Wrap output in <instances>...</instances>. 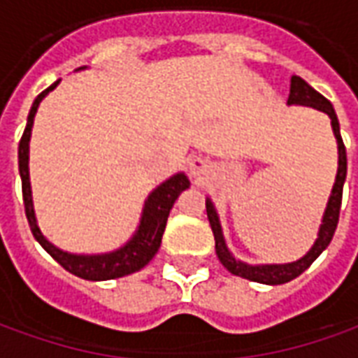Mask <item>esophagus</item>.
<instances>
[{"label":"esophagus","instance_id":"esophagus-1","mask_svg":"<svg viewBox=\"0 0 358 358\" xmlns=\"http://www.w3.org/2000/svg\"><path fill=\"white\" fill-rule=\"evenodd\" d=\"M207 169V163L203 159H194L192 161V174H201Z\"/></svg>","mask_w":358,"mask_h":358}]
</instances>
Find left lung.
<instances>
[{
  "label": "left lung",
  "instance_id": "1",
  "mask_svg": "<svg viewBox=\"0 0 358 358\" xmlns=\"http://www.w3.org/2000/svg\"><path fill=\"white\" fill-rule=\"evenodd\" d=\"M289 105H307V107H315V109L322 110L328 117L331 118V128L336 134V140H338V149H339V166H338V176H336V184L331 189L330 201L324 213L322 226H320V232H318V240L313 245V249L308 251L307 255L299 259L297 263L289 264H264V266H249L245 263L236 261L230 251L226 249L224 238H222V230H220V222H218L217 210L213 207V203L207 199L205 207H207V218H209V224L213 228V236H215V249H217V255L220 259V263L228 272H232L236 276L248 278L251 282H259V284H268V285H278L285 284L293 278H297L303 274L305 270L315 263V259L324 249L330 245L334 232L338 228L339 220V209H341V195H343V182H345L347 174V153L343 140H341V134H339V120L336 117V110L331 107V103L324 97L322 94H318L315 88H310L307 82L303 80L301 76H292V88H289V97H287Z\"/></svg>",
  "mask_w": 358,
  "mask_h": 358
}]
</instances>
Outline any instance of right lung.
Returning a JSON list of instances; mask_svg holds the SVG:
<instances>
[{
	"label": "right lung",
	"instance_id": "obj_1",
	"mask_svg": "<svg viewBox=\"0 0 358 358\" xmlns=\"http://www.w3.org/2000/svg\"><path fill=\"white\" fill-rule=\"evenodd\" d=\"M57 84L59 80L55 84H51L48 90H43L42 94L36 97L34 103H32V109L28 113L27 128H24L22 138L19 141V172L20 180H22V201H24V213H27L28 224H30V230L34 234L38 243L63 268L69 270L74 276L84 278V280H94V282L128 276V274L143 268L155 257V253L161 248V240H163L169 213H171L174 201L178 199V195L189 187V180H187L186 174H176V176H172L171 180H166L164 184L157 187L155 192L148 197V201H145L143 215H141V224L136 236L126 243L124 248L118 249V251L105 253V255H71V253H65V251H61L55 245H51L50 241L43 238V234L40 232L38 224H36L34 207H32V192H30V178H28V141H30V132H32L38 105Z\"/></svg>",
	"mask_w": 358,
	"mask_h": 358
}]
</instances>
